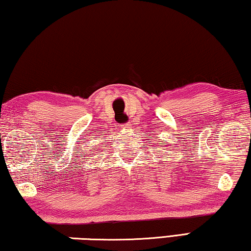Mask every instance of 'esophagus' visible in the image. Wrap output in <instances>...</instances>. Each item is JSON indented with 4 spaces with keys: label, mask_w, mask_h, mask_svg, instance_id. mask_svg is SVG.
Masks as SVG:
<instances>
[{
    "label": "esophagus",
    "mask_w": 251,
    "mask_h": 251,
    "mask_svg": "<svg viewBox=\"0 0 251 251\" xmlns=\"http://www.w3.org/2000/svg\"><path fill=\"white\" fill-rule=\"evenodd\" d=\"M122 126L124 127V128H129V127L131 126V124H130V123H125V124H123Z\"/></svg>",
    "instance_id": "obj_1"
}]
</instances>
